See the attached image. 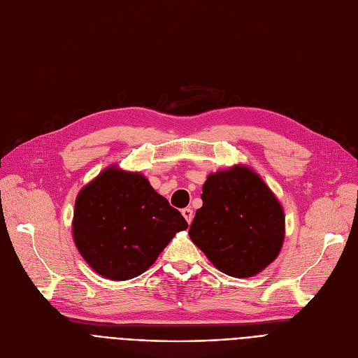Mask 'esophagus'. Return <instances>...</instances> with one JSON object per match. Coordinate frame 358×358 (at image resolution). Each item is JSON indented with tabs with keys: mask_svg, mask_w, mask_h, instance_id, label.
<instances>
[{
	"mask_svg": "<svg viewBox=\"0 0 358 358\" xmlns=\"http://www.w3.org/2000/svg\"><path fill=\"white\" fill-rule=\"evenodd\" d=\"M181 213H182V216L185 217V220H187V223H192V220H193V210L190 209V208H185V209H182L181 210Z\"/></svg>",
	"mask_w": 358,
	"mask_h": 358,
	"instance_id": "34e87169",
	"label": "esophagus"
}]
</instances>
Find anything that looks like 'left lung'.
<instances>
[{
  "label": "left lung",
  "mask_w": 358,
  "mask_h": 358,
  "mask_svg": "<svg viewBox=\"0 0 358 358\" xmlns=\"http://www.w3.org/2000/svg\"><path fill=\"white\" fill-rule=\"evenodd\" d=\"M201 200L189 235L216 268L243 278L275 259L285 239V213L254 171L239 165L210 174Z\"/></svg>",
  "instance_id": "obj_1"
}]
</instances>
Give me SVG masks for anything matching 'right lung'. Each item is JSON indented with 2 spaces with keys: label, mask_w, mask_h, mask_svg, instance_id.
<instances>
[{
  "label": "right lung",
  "mask_w": 358,
  "mask_h": 358,
  "mask_svg": "<svg viewBox=\"0 0 358 358\" xmlns=\"http://www.w3.org/2000/svg\"><path fill=\"white\" fill-rule=\"evenodd\" d=\"M187 227L182 215L143 176L107 168L80 192L72 232L94 270L122 281L145 273Z\"/></svg>",
  "instance_id": "obj_1"
}]
</instances>
